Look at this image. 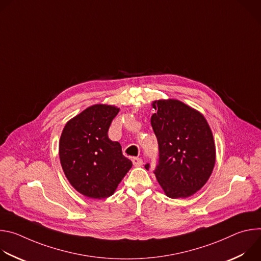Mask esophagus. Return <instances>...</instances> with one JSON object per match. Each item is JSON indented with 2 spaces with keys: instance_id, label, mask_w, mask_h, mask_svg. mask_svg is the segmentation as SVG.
Returning <instances> with one entry per match:
<instances>
[{
  "instance_id": "obj_1",
  "label": "esophagus",
  "mask_w": 261,
  "mask_h": 261,
  "mask_svg": "<svg viewBox=\"0 0 261 261\" xmlns=\"http://www.w3.org/2000/svg\"><path fill=\"white\" fill-rule=\"evenodd\" d=\"M132 162H133V165H134L135 167H139V166L142 165V159H141V158H138V157H134V158L132 159Z\"/></svg>"
}]
</instances>
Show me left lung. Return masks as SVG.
I'll return each instance as SVG.
<instances>
[{
	"instance_id": "obj_1",
	"label": "left lung",
	"mask_w": 261,
	"mask_h": 261,
	"mask_svg": "<svg viewBox=\"0 0 261 261\" xmlns=\"http://www.w3.org/2000/svg\"><path fill=\"white\" fill-rule=\"evenodd\" d=\"M151 124L159 145L154 170L158 182L170 198H186L200 190L211 176L216 148L204 117L178 100L153 102ZM150 169V164L144 165Z\"/></svg>"
}]
</instances>
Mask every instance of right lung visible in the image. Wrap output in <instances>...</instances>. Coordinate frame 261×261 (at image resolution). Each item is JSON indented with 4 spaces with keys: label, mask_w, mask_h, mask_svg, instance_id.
<instances>
[{
    "label": "right lung",
    "mask_w": 261,
    "mask_h": 261,
    "mask_svg": "<svg viewBox=\"0 0 261 261\" xmlns=\"http://www.w3.org/2000/svg\"><path fill=\"white\" fill-rule=\"evenodd\" d=\"M119 108L96 104L70 120L61 135L59 155L70 184L90 198L113 195L132 167L118 141L108 138L111 122Z\"/></svg>",
    "instance_id": "add662e5"
}]
</instances>
